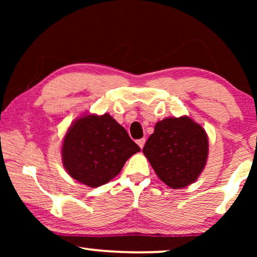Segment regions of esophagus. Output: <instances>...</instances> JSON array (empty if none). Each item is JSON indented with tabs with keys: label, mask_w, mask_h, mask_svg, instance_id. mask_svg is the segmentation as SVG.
Listing matches in <instances>:
<instances>
[{
	"label": "esophagus",
	"mask_w": 257,
	"mask_h": 257,
	"mask_svg": "<svg viewBox=\"0 0 257 257\" xmlns=\"http://www.w3.org/2000/svg\"><path fill=\"white\" fill-rule=\"evenodd\" d=\"M145 142H146V139H145V138H142V139H139L138 142H137V144H138L140 149H143L144 145H145Z\"/></svg>",
	"instance_id": "1"
}]
</instances>
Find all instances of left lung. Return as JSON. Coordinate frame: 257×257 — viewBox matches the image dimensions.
I'll use <instances>...</instances> for the list:
<instances>
[{"instance_id": "obj_1", "label": "left lung", "mask_w": 257, "mask_h": 257, "mask_svg": "<svg viewBox=\"0 0 257 257\" xmlns=\"http://www.w3.org/2000/svg\"><path fill=\"white\" fill-rule=\"evenodd\" d=\"M143 152L154 172L171 188L194 182L205 168L208 138L201 126L191 118H166L158 121Z\"/></svg>"}]
</instances>
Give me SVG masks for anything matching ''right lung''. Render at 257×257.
<instances>
[{"label": "right lung", "mask_w": 257, "mask_h": 257, "mask_svg": "<svg viewBox=\"0 0 257 257\" xmlns=\"http://www.w3.org/2000/svg\"><path fill=\"white\" fill-rule=\"evenodd\" d=\"M140 147L110 114L77 119L63 140L65 170L77 181L99 187L117 177L126 160Z\"/></svg>", "instance_id": "1"}]
</instances>
